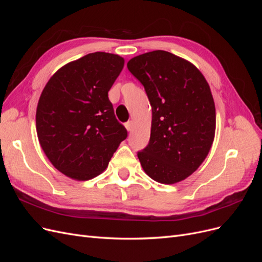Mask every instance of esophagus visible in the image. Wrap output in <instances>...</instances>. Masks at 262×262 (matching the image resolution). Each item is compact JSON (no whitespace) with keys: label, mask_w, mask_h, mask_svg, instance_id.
Masks as SVG:
<instances>
[{"label":"esophagus","mask_w":262,"mask_h":262,"mask_svg":"<svg viewBox=\"0 0 262 262\" xmlns=\"http://www.w3.org/2000/svg\"><path fill=\"white\" fill-rule=\"evenodd\" d=\"M132 125H133L132 121H128V122H125V123H124L125 129L128 130V131H132Z\"/></svg>","instance_id":"1"}]
</instances>
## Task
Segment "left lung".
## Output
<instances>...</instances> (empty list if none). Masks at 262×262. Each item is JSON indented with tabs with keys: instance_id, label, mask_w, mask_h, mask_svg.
Listing matches in <instances>:
<instances>
[{
	"instance_id": "8db88e82",
	"label": "left lung",
	"mask_w": 262,
	"mask_h": 262,
	"mask_svg": "<svg viewBox=\"0 0 262 262\" xmlns=\"http://www.w3.org/2000/svg\"><path fill=\"white\" fill-rule=\"evenodd\" d=\"M126 67L152 106L149 142L138 152L142 167L161 184L186 179L208 156L215 134V105L207 80L192 63L164 50L140 54Z\"/></svg>"
}]
</instances>
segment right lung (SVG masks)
<instances>
[{"mask_svg": "<svg viewBox=\"0 0 262 262\" xmlns=\"http://www.w3.org/2000/svg\"><path fill=\"white\" fill-rule=\"evenodd\" d=\"M123 66L118 54L90 53L62 67L45 86L36 112L37 136L51 164L66 176H98L128 137L108 98Z\"/></svg>", "mask_w": 262, "mask_h": 262, "instance_id": "add662e5", "label": "right lung"}]
</instances>
